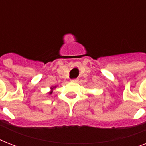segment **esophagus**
Here are the masks:
<instances>
[{"label": "esophagus", "mask_w": 146, "mask_h": 146, "mask_svg": "<svg viewBox=\"0 0 146 146\" xmlns=\"http://www.w3.org/2000/svg\"><path fill=\"white\" fill-rule=\"evenodd\" d=\"M70 81L72 82H77L78 79H72V80H70Z\"/></svg>", "instance_id": "obj_1"}]
</instances>
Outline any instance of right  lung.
Listing matches in <instances>:
<instances>
[{"label": "right lung", "mask_w": 146, "mask_h": 146, "mask_svg": "<svg viewBox=\"0 0 146 146\" xmlns=\"http://www.w3.org/2000/svg\"><path fill=\"white\" fill-rule=\"evenodd\" d=\"M51 89H52V88H51ZM51 93H52V92H50V94H51Z\"/></svg>", "instance_id": "add662e5"}]
</instances>
